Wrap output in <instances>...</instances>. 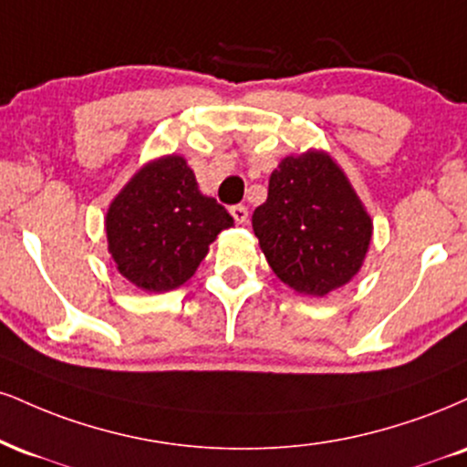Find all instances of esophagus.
Masks as SVG:
<instances>
[{"mask_svg": "<svg viewBox=\"0 0 467 467\" xmlns=\"http://www.w3.org/2000/svg\"><path fill=\"white\" fill-rule=\"evenodd\" d=\"M230 215H233V219L237 223H245L248 222V209H245V206H241V204H234V206H230Z\"/></svg>", "mask_w": 467, "mask_h": 467, "instance_id": "1", "label": "esophagus"}]
</instances>
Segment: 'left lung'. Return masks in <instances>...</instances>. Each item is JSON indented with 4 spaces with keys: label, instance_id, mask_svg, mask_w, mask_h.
<instances>
[{
    "label": "left lung",
    "instance_id": "1",
    "mask_svg": "<svg viewBox=\"0 0 467 467\" xmlns=\"http://www.w3.org/2000/svg\"><path fill=\"white\" fill-rule=\"evenodd\" d=\"M252 228L274 274L297 294L319 297L355 276L372 239L355 189L319 151L280 162Z\"/></svg>",
    "mask_w": 467,
    "mask_h": 467
}]
</instances>
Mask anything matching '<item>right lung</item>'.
<instances>
[{"mask_svg": "<svg viewBox=\"0 0 467 467\" xmlns=\"http://www.w3.org/2000/svg\"><path fill=\"white\" fill-rule=\"evenodd\" d=\"M230 226L233 217L217 200L200 193L182 156L145 165L106 215L117 269L148 291L187 283L217 234Z\"/></svg>", "mask_w": 467, "mask_h": 467, "instance_id": "1", "label": "right lung"}]
</instances>
